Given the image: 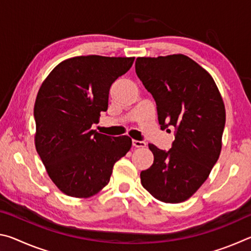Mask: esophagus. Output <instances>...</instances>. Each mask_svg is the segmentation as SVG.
Returning <instances> with one entry per match:
<instances>
[{"mask_svg":"<svg viewBox=\"0 0 251 251\" xmlns=\"http://www.w3.org/2000/svg\"><path fill=\"white\" fill-rule=\"evenodd\" d=\"M131 144H133L134 147H139V148H143L146 146V143L143 142V141H136V139H133L131 141Z\"/></svg>","mask_w":251,"mask_h":251,"instance_id":"obj_1","label":"esophagus"}]
</instances>
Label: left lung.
Returning a JSON list of instances; mask_svg holds the SVG:
<instances>
[{
    "label": "left lung",
    "instance_id": "1",
    "mask_svg": "<svg viewBox=\"0 0 251 251\" xmlns=\"http://www.w3.org/2000/svg\"><path fill=\"white\" fill-rule=\"evenodd\" d=\"M135 69L156 101L160 128H176L168 151L148 145L154 163L141 173L142 185L157 201H185L219 158L226 122L223 97L211 75L186 55L137 57Z\"/></svg>",
    "mask_w": 251,
    "mask_h": 251
}]
</instances>
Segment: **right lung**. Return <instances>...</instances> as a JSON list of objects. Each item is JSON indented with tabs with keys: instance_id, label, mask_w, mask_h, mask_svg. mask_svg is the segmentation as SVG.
Listing matches in <instances>:
<instances>
[{
	"instance_id": "add662e5",
	"label": "right lung",
	"mask_w": 251,
	"mask_h": 251,
	"mask_svg": "<svg viewBox=\"0 0 251 251\" xmlns=\"http://www.w3.org/2000/svg\"><path fill=\"white\" fill-rule=\"evenodd\" d=\"M135 57L76 56L55 66L34 105L35 147L46 172L67 196L88 198L108 184L114 164L131 147L128 136L97 133L112 84Z\"/></svg>"
}]
</instances>
